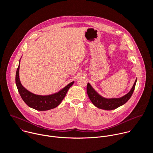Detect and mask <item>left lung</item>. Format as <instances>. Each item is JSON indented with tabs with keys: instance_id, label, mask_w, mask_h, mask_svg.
Segmentation results:
<instances>
[{
	"instance_id": "obj_1",
	"label": "left lung",
	"mask_w": 153,
	"mask_h": 153,
	"mask_svg": "<svg viewBox=\"0 0 153 153\" xmlns=\"http://www.w3.org/2000/svg\"><path fill=\"white\" fill-rule=\"evenodd\" d=\"M136 82L137 79L129 93L119 98H105L102 97L93 88L90 83L87 84L86 92L90 100L94 106L102 110H113L124 105L131 97L135 88Z\"/></svg>"
}]
</instances>
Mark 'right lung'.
<instances>
[{"label":"right lung","mask_w":153,"mask_h":153,"mask_svg":"<svg viewBox=\"0 0 153 153\" xmlns=\"http://www.w3.org/2000/svg\"><path fill=\"white\" fill-rule=\"evenodd\" d=\"M20 59L16 74V84L18 91L24 102L30 108L37 111H47L57 107L62 101L70 87L74 83V81L70 83L58 92L50 95H37L28 90L22 85L19 78V68Z\"/></svg>","instance_id":"1"}]
</instances>
